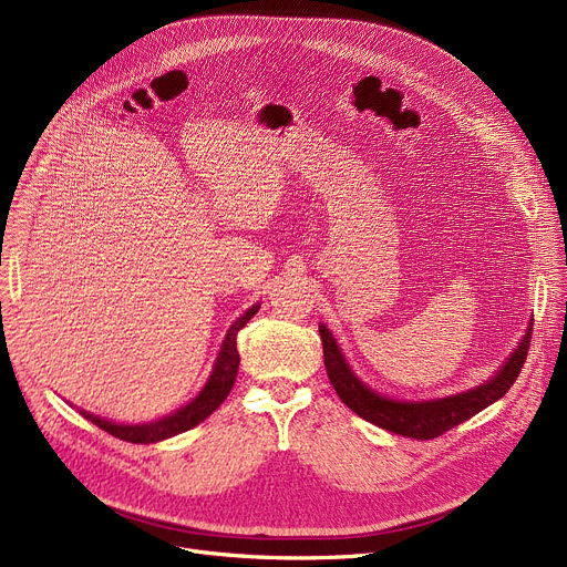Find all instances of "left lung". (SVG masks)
I'll return each mask as SVG.
<instances>
[{
	"instance_id": "8db88e82",
	"label": "left lung",
	"mask_w": 567,
	"mask_h": 567,
	"mask_svg": "<svg viewBox=\"0 0 567 567\" xmlns=\"http://www.w3.org/2000/svg\"><path fill=\"white\" fill-rule=\"evenodd\" d=\"M530 331H533V321L528 323L526 336L522 338L519 347L511 353V359L501 365V370L489 381L478 385V389H471L466 393H457L451 398H439V400L402 402V400H391L374 393L370 385H365L359 377H355L351 365L344 359L342 349L338 347L333 333L326 329L323 323H319V336L323 344V365H326V372H329V379L340 400L368 423L381 430H389L393 434L421 439V441L441 436L443 432H449L455 425L468 421L471 415L483 411L485 406L494 404L496 400H501L505 393H508L511 385L515 383V379L524 368L528 344H530Z\"/></svg>"
}]
</instances>
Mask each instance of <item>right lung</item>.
Returning <instances> with one entry per match:
<instances>
[{
    "mask_svg": "<svg viewBox=\"0 0 567 567\" xmlns=\"http://www.w3.org/2000/svg\"><path fill=\"white\" fill-rule=\"evenodd\" d=\"M259 310V303H255L250 310H246L241 317H238L223 340L220 353L216 359L214 372L208 377V381L204 383V389L199 391V395L188 402L186 406H182L178 411H174L172 415H165L161 421L154 423H142V425H118L112 421H103L99 415L89 413V411H80L86 421H92L96 427L105 430L107 434L122 439V441H131V443H156L169 436L182 434L195 425H199L204 419H208L229 395L231 385L236 381V372H238V351H236V336L244 326L255 317V312Z\"/></svg>",
    "mask_w": 567,
    "mask_h": 567,
    "instance_id": "obj_1",
    "label": "right lung"
}]
</instances>
